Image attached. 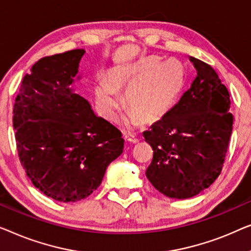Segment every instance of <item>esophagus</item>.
I'll return each instance as SVG.
<instances>
[{
  "label": "esophagus",
  "instance_id": "34e87169",
  "mask_svg": "<svg viewBox=\"0 0 251 251\" xmlns=\"http://www.w3.org/2000/svg\"><path fill=\"white\" fill-rule=\"evenodd\" d=\"M124 139L126 142H128L130 144H136V143H139V141H140L139 137H136L135 135H125Z\"/></svg>",
  "mask_w": 251,
  "mask_h": 251
}]
</instances>
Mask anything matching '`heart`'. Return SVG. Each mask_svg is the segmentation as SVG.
I'll list each match as a JSON object with an SVG mask.
<instances>
[{
	"instance_id": "b5f03b06",
	"label": "heart",
	"mask_w": 251,
	"mask_h": 251,
	"mask_svg": "<svg viewBox=\"0 0 251 251\" xmlns=\"http://www.w3.org/2000/svg\"><path fill=\"white\" fill-rule=\"evenodd\" d=\"M159 61L156 55L143 56L109 70L108 83L101 80L94 89L102 117L110 122L117 118L123 105L119 92L127 91L126 102L132 109L124 119L127 126H135L141 121L154 124L164 119L183 90L185 69L176 58Z\"/></svg>"
}]
</instances>
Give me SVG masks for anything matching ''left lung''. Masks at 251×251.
I'll list each match as a JSON object with an SVG mask.
<instances>
[{
	"instance_id": "1",
	"label": "left lung",
	"mask_w": 251,
	"mask_h": 251,
	"mask_svg": "<svg viewBox=\"0 0 251 251\" xmlns=\"http://www.w3.org/2000/svg\"><path fill=\"white\" fill-rule=\"evenodd\" d=\"M197 76L169 114L143 133L153 158L146 175L166 197L188 199L215 182L223 168L233 117L230 94L216 72L190 56Z\"/></svg>"
}]
</instances>
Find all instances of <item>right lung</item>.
Instances as JSON below:
<instances>
[{
  "label": "right lung",
  "mask_w": 251,
  "mask_h": 251,
  "mask_svg": "<svg viewBox=\"0 0 251 251\" xmlns=\"http://www.w3.org/2000/svg\"><path fill=\"white\" fill-rule=\"evenodd\" d=\"M84 53L79 49L38 60L13 107L21 165L42 193L62 202L89 197L124 150L121 130L98 117L72 87L80 79Z\"/></svg>",
  "instance_id": "right-lung-1"
}]
</instances>
